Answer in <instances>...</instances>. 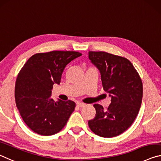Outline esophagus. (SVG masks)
I'll list each match as a JSON object with an SVG mask.
<instances>
[{
    "mask_svg": "<svg viewBox=\"0 0 161 161\" xmlns=\"http://www.w3.org/2000/svg\"><path fill=\"white\" fill-rule=\"evenodd\" d=\"M76 105H77L78 107H80V108L83 107L84 105H85V104L83 103H76Z\"/></svg>",
    "mask_w": 161,
    "mask_h": 161,
    "instance_id": "1",
    "label": "esophagus"
}]
</instances>
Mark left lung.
<instances>
[{
    "instance_id": "1",
    "label": "left lung",
    "mask_w": 161,
    "mask_h": 161,
    "mask_svg": "<svg viewBox=\"0 0 161 161\" xmlns=\"http://www.w3.org/2000/svg\"><path fill=\"white\" fill-rule=\"evenodd\" d=\"M88 58L99 70L104 91L111 98L106 110L101 105H93L96 116L88 120V125L99 136H117L132 125L140 110L143 98L141 79L125 58L103 51H89Z\"/></svg>"
}]
</instances>
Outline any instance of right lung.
<instances>
[{"mask_svg": "<svg viewBox=\"0 0 161 161\" xmlns=\"http://www.w3.org/2000/svg\"><path fill=\"white\" fill-rule=\"evenodd\" d=\"M76 51H54L31 56L18 73L15 86L17 108L33 132L51 136L61 130L75 109L72 101L55 102L53 84L59 85L68 63L81 56Z\"/></svg>", "mask_w": 161, "mask_h": 161, "instance_id": "1", "label": "right lung"}]
</instances>
